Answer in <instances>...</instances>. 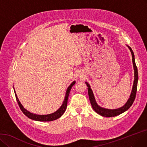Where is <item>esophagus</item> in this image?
Here are the masks:
<instances>
[{"label": "esophagus", "mask_w": 147, "mask_h": 147, "mask_svg": "<svg viewBox=\"0 0 147 147\" xmlns=\"http://www.w3.org/2000/svg\"><path fill=\"white\" fill-rule=\"evenodd\" d=\"M79 76H80V77H81V75H80Z\"/></svg>", "instance_id": "esophagus-1"}]
</instances>
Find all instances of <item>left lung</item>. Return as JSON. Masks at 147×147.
<instances>
[{"mask_svg":"<svg viewBox=\"0 0 147 147\" xmlns=\"http://www.w3.org/2000/svg\"><path fill=\"white\" fill-rule=\"evenodd\" d=\"M128 49H130L131 56H132V61L133 64V69H134V81H133V85L132 87V90L131 92V94L130 95V98H128L126 103L122 106L121 107L115 109H109L106 108H104L97 104L95 96H94V94L93 93V91L91 89L90 84L87 83V82H85V83L87 84V89H88V94H89V97L90 101L92 105V107L93 109L95 110L96 113L101 115L102 116L104 117H113L118 116L122 113L125 112L129 108H130L131 105L133 104L135 97H136V94L137 91V86H138V69L137 66L136 65V63H135V59H134V55L133 52V50L131 49L130 46L128 45H126Z\"/></svg>","mask_w":147,"mask_h":147,"instance_id":"8db88e82","label":"left lung"}]
</instances>
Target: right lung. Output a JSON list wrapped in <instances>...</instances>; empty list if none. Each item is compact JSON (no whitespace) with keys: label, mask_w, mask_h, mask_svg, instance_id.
<instances>
[{"label":"right lung","mask_w":147,"mask_h":147,"mask_svg":"<svg viewBox=\"0 0 147 147\" xmlns=\"http://www.w3.org/2000/svg\"><path fill=\"white\" fill-rule=\"evenodd\" d=\"M75 83H76V81H74L72 83L70 84L69 85V86L67 87V90L66 92V94H65V97H64V99L62 105H61V107L58 109L56 111H55V112L51 113V114H48V115H36V114L31 113L30 111H28L26 109H25L24 108V107L23 106L22 104L20 103V101L19 100V99H18V98H17V94L16 93L14 88V90L15 96H16V98L17 99V103H18L21 110L22 111V112L24 113L28 117V118H29V119H31L32 120L37 121H42V122L52 121H54V120H56L59 118H60V117L63 115V113L65 112V111L67 108V100H68V97H69L70 91V90H71V88L72 87V86L75 84Z\"/></svg>","instance_id":"right-lung-1"}]
</instances>
